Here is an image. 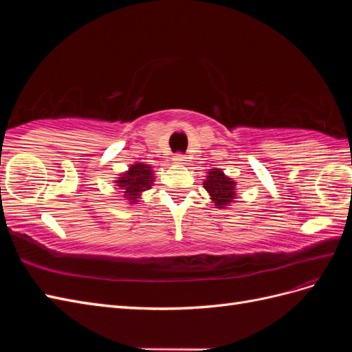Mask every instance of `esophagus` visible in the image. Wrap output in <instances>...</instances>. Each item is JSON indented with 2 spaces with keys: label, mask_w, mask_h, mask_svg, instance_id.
<instances>
[{
  "label": "esophagus",
  "mask_w": 352,
  "mask_h": 352,
  "mask_svg": "<svg viewBox=\"0 0 352 352\" xmlns=\"http://www.w3.org/2000/svg\"><path fill=\"white\" fill-rule=\"evenodd\" d=\"M185 155L182 154V153H177V154H175V157H173V160H175V163H177V164H182L184 162H185Z\"/></svg>",
  "instance_id": "esophagus-1"
}]
</instances>
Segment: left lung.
<instances>
[{
  "instance_id": "obj_1",
  "label": "left lung",
  "mask_w": 352,
  "mask_h": 352,
  "mask_svg": "<svg viewBox=\"0 0 352 352\" xmlns=\"http://www.w3.org/2000/svg\"><path fill=\"white\" fill-rule=\"evenodd\" d=\"M204 188L208 190L211 199L216 202L219 208L230 204L236 197L235 182H232V179L223 175L219 168H211V172H208Z\"/></svg>"
}]
</instances>
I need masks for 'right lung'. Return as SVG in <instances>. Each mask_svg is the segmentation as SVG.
<instances>
[{
    "mask_svg": "<svg viewBox=\"0 0 352 352\" xmlns=\"http://www.w3.org/2000/svg\"><path fill=\"white\" fill-rule=\"evenodd\" d=\"M153 179V170L150 166L136 163L126 173H123L122 177H119L117 184L123 189V197L135 204V202H138L136 198H140L141 192L151 188Z\"/></svg>",
    "mask_w": 352,
    "mask_h": 352,
    "instance_id": "obj_1",
    "label": "right lung"
}]
</instances>
